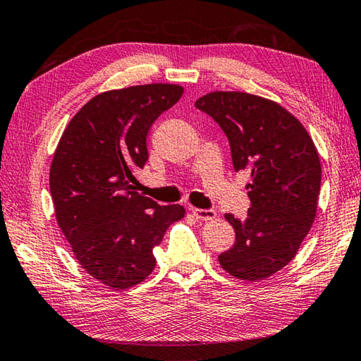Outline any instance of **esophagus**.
Listing matches in <instances>:
<instances>
[{"mask_svg": "<svg viewBox=\"0 0 361 361\" xmlns=\"http://www.w3.org/2000/svg\"><path fill=\"white\" fill-rule=\"evenodd\" d=\"M192 214L197 219H199V221H213V219H216V211L214 209L192 208Z\"/></svg>", "mask_w": 361, "mask_h": 361, "instance_id": "esophagus-1", "label": "esophagus"}]
</instances>
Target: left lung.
Returning a JSON list of instances; mask_svg holds the SVG:
<instances>
[{
	"mask_svg": "<svg viewBox=\"0 0 361 361\" xmlns=\"http://www.w3.org/2000/svg\"><path fill=\"white\" fill-rule=\"evenodd\" d=\"M195 108L227 134L235 171L250 173L252 207L244 221L225 214L236 241L219 263L239 280L271 277L295 257L314 222L321 161L313 139L283 106L245 92H209Z\"/></svg>",
	"mask_w": 361,
	"mask_h": 361,
	"instance_id": "1",
	"label": "left lung"
}]
</instances>
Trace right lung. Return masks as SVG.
Wrapping results in <instances>:
<instances>
[{"mask_svg":"<svg viewBox=\"0 0 361 361\" xmlns=\"http://www.w3.org/2000/svg\"><path fill=\"white\" fill-rule=\"evenodd\" d=\"M183 90L154 82L98 94L56 147L49 169L56 221L82 269L117 291L153 272V249L186 214L181 204L161 207L134 190V172L148 159V130Z\"/></svg>","mask_w":361,"mask_h":361,"instance_id":"1","label":"right lung"}]
</instances>
